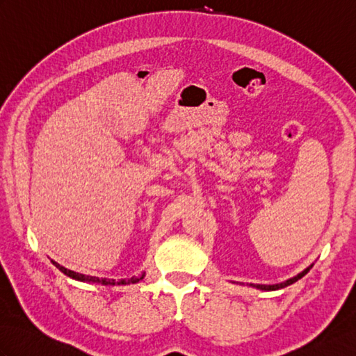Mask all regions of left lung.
<instances>
[{
  "label": "left lung",
  "mask_w": 356,
  "mask_h": 356,
  "mask_svg": "<svg viewBox=\"0 0 356 356\" xmlns=\"http://www.w3.org/2000/svg\"><path fill=\"white\" fill-rule=\"evenodd\" d=\"M312 266L314 264H311V266H307L303 272H300V274H297L295 277H292V278H289V280H286V282H282V283H277V284H249L251 287H255V289H260V291H278V289H283V287H286V286H289V284H293L295 282H298L300 278H303L309 270L312 269Z\"/></svg>",
  "instance_id": "left-lung-1"
}]
</instances>
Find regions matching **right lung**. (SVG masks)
Instances as JSON below:
<instances>
[{
  "mask_svg": "<svg viewBox=\"0 0 356 356\" xmlns=\"http://www.w3.org/2000/svg\"><path fill=\"white\" fill-rule=\"evenodd\" d=\"M51 263L55 264V266L63 272V274H65L67 277H70V278H73V280H78V282H84V283H96V284H104V286H120V284H134V283H139L140 280L145 277V272H143L142 275H139V277H131V278H122V280H110V278H99V277H92V275H84V274H79V272H74V270H70V269H67V268H64V266H61V264L59 263H56V261H53L51 260Z\"/></svg>",
  "mask_w": 356,
  "mask_h": 356,
  "instance_id": "1",
  "label": "right lung"
}]
</instances>
